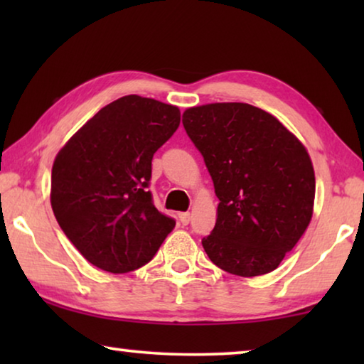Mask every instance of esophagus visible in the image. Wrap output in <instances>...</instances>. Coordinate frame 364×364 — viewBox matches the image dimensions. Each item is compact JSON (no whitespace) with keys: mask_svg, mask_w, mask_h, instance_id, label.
<instances>
[{"mask_svg":"<svg viewBox=\"0 0 364 364\" xmlns=\"http://www.w3.org/2000/svg\"><path fill=\"white\" fill-rule=\"evenodd\" d=\"M178 218H180V223L181 225L186 226L189 223V220H191V215H189V212H183V213L178 215Z\"/></svg>","mask_w":364,"mask_h":364,"instance_id":"esophagus-1","label":"esophagus"}]
</instances>
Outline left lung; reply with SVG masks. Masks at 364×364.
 I'll use <instances>...</instances> for the list:
<instances>
[{"instance_id": "1", "label": "left lung", "mask_w": 364, "mask_h": 364, "mask_svg": "<svg viewBox=\"0 0 364 364\" xmlns=\"http://www.w3.org/2000/svg\"><path fill=\"white\" fill-rule=\"evenodd\" d=\"M183 125L220 200L217 223L202 239L208 258L244 278L276 269L313 215L315 171L304 144L276 117L244 102L191 107Z\"/></svg>"}]
</instances>
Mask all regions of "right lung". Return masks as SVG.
<instances>
[{"instance_id": "1", "label": "right lung", "mask_w": 364, "mask_h": 364, "mask_svg": "<svg viewBox=\"0 0 364 364\" xmlns=\"http://www.w3.org/2000/svg\"><path fill=\"white\" fill-rule=\"evenodd\" d=\"M180 117L170 104L123 96L86 122L56 156L54 217L95 267L109 273L138 269L175 228L147 188L154 154L180 127Z\"/></svg>"}]
</instances>
